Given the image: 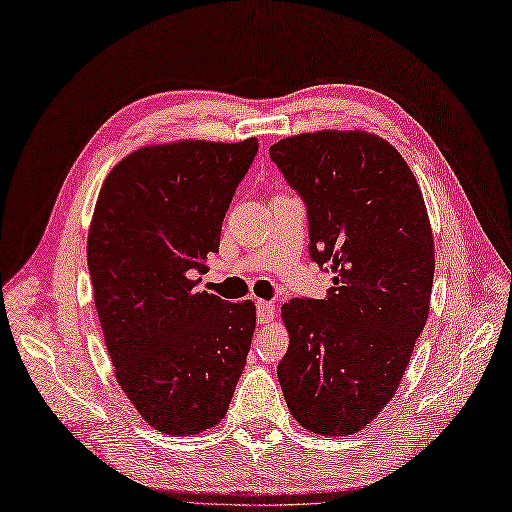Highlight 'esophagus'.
<instances>
[{"instance_id":"34e87169","label":"esophagus","mask_w":512,"mask_h":512,"mask_svg":"<svg viewBox=\"0 0 512 512\" xmlns=\"http://www.w3.org/2000/svg\"><path fill=\"white\" fill-rule=\"evenodd\" d=\"M275 318V305L271 301H256V320L260 327H267Z\"/></svg>"}]
</instances>
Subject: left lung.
I'll list each match as a JSON object with an SVG mask.
<instances>
[{
	"instance_id": "1",
	"label": "left lung",
	"mask_w": 512,
	"mask_h": 512,
	"mask_svg": "<svg viewBox=\"0 0 512 512\" xmlns=\"http://www.w3.org/2000/svg\"><path fill=\"white\" fill-rule=\"evenodd\" d=\"M303 198L324 299H290L277 365L290 414L322 436L361 431L395 395L431 299L433 235L421 188L384 138L322 130L269 149Z\"/></svg>"
}]
</instances>
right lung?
Here are the masks:
<instances>
[{
	"mask_svg": "<svg viewBox=\"0 0 512 512\" xmlns=\"http://www.w3.org/2000/svg\"><path fill=\"white\" fill-rule=\"evenodd\" d=\"M258 153L241 143L143 147L108 173L87 265L115 376L145 421L170 436L218 425L256 329L252 301L198 292L224 215Z\"/></svg>",
	"mask_w": 512,
	"mask_h": 512,
	"instance_id": "add662e5",
	"label": "right lung"
}]
</instances>
